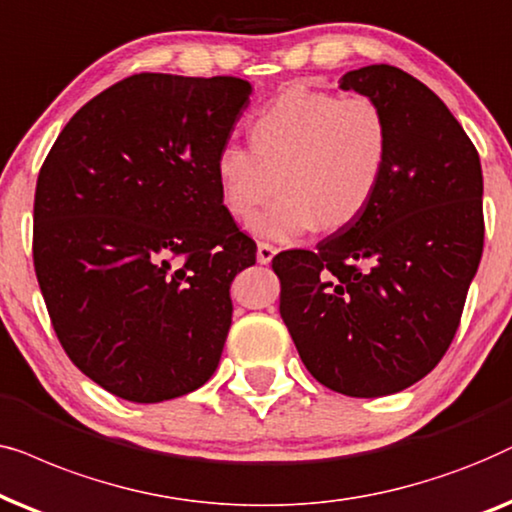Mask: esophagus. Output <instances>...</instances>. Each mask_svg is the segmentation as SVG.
<instances>
[{"instance_id":"1","label":"esophagus","mask_w":512,"mask_h":512,"mask_svg":"<svg viewBox=\"0 0 512 512\" xmlns=\"http://www.w3.org/2000/svg\"><path fill=\"white\" fill-rule=\"evenodd\" d=\"M274 255H276L274 245L264 243V241L257 243V262H260V264H269L271 260H274Z\"/></svg>"}]
</instances>
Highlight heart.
<instances>
[{
    "mask_svg": "<svg viewBox=\"0 0 512 512\" xmlns=\"http://www.w3.org/2000/svg\"><path fill=\"white\" fill-rule=\"evenodd\" d=\"M250 149L215 156V182L229 217L250 220L260 236H302L313 224L337 231L356 222L377 194L391 154V126L370 95L288 88L252 114Z\"/></svg>",
    "mask_w": 512,
    "mask_h": 512,
    "instance_id": "obj_1",
    "label": "heart"
}]
</instances>
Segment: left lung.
Returning a JSON list of instances; mask_svg holds the SVG:
<instances>
[{"label":"left lung","mask_w":512,"mask_h":512,"mask_svg":"<svg viewBox=\"0 0 512 512\" xmlns=\"http://www.w3.org/2000/svg\"><path fill=\"white\" fill-rule=\"evenodd\" d=\"M391 126V154L365 213L316 250H288L281 318L320 384L379 398L424 379L459 330L485 243L482 168L445 102L393 65L346 72Z\"/></svg>","instance_id":"8db88e82"}]
</instances>
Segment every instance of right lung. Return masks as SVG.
<instances>
[{"label": "right lung", "mask_w": 512, "mask_h": 512, "mask_svg": "<svg viewBox=\"0 0 512 512\" xmlns=\"http://www.w3.org/2000/svg\"><path fill=\"white\" fill-rule=\"evenodd\" d=\"M250 93L236 77L133 74L67 121L39 170L32 257L51 325L131 403L192 393L220 363L229 285L255 245L213 166Z\"/></svg>", "instance_id": "add662e5"}]
</instances>
